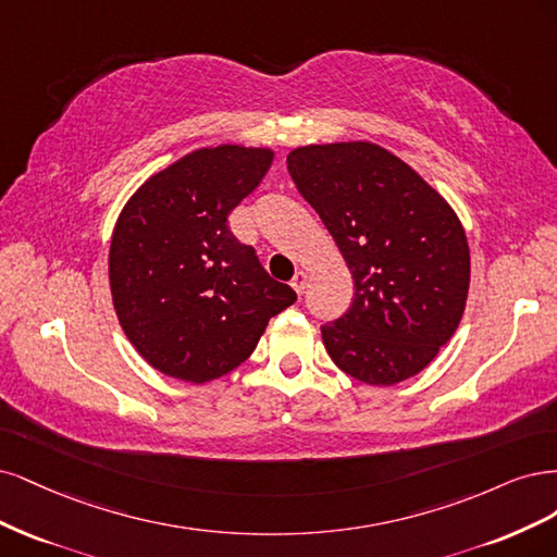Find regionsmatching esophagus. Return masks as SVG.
I'll return each instance as SVG.
<instances>
[{
	"label": "esophagus",
	"instance_id": "obj_1",
	"mask_svg": "<svg viewBox=\"0 0 557 557\" xmlns=\"http://www.w3.org/2000/svg\"><path fill=\"white\" fill-rule=\"evenodd\" d=\"M305 284H308V275H305V271H298V273L294 275V280H292V286H294V292H296L298 296L305 292Z\"/></svg>",
	"mask_w": 557,
	"mask_h": 557
}]
</instances>
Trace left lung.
<instances>
[{"label": "left lung", "instance_id": "1", "mask_svg": "<svg viewBox=\"0 0 557 557\" xmlns=\"http://www.w3.org/2000/svg\"><path fill=\"white\" fill-rule=\"evenodd\" d=\"M286 164L354 280L351 308L321 329L333 363L370 386L419 374L468 302L470 245L456 210L370 140L312 143L286 154Z\"/></svg>", "mask_w": 557, "mask_h": 557}]
</instances>
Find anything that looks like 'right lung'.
<instances>
[{"label":"right lung","mask_w":557,"mask_h":557,"mask_svg":"<svg viewBox=\"0 0 557 557\" xmlns=\"http://www.w3.org/2000/svg\"><path fill=\"white\" fill-rule=\"evenodd\" d=\"M271 148H199L152 173L113 228L109 284L134 349L161 374L206 384L257 349L296 292L263 271L226 218L271 169Z\"/></svg>","instance_id":"right-lung-1"}]
</instances>
